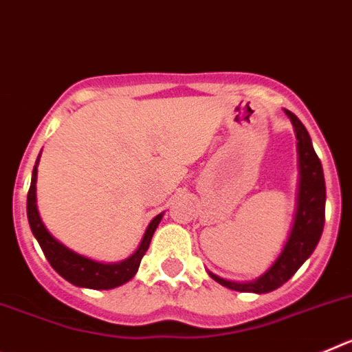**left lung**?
Listing matches in <instances>:
<instances>
[{"label":"left lung","mask_w":352,"mask_h":352,"mask_svg":"<svg viewBox=\"0 0 352 352\" xmlns=\"http://www.w3.org/2000/svg\"><path fill=\"white\" fill-rule=\"evenodd\" d=\"M285 114L291 118L294 130H296L298 153H300V192H298L296 219H294L291 236H289L280 257L256 282L236 284V282L223 280L220 276L210 273L213 280H217L223 287L232 289V291L259 292V294L275 291L298 272V268L309 259L321 239L326 206V185L321 160L314 151L312 141H310V135L303 123L291 111H285Z\"/></svg>","instance_id":"1"}]
</instances>
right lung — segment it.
<instances>
[{
    "instance_id": "right-lung-1",
    "label": "right lung",
    "mask_w": 352,
    "mask_h": 352,
    "mask_svg": "<svg viewBox=\"0 0 352 352\" xmlns=\"http://www.w3.org/2000/svg\"><path fill=\"white\" fill-rule=\"evenodd\" d=\"M38 164V162H36ZM28 220H30L31 232L35 234L36 241L42 247L43 256L47 257L49 264L56 272L63 276L65 280L70 284L79 285V287H88V289H113L118 285L125 284L132 278L139 270L142 256L146 254L149 247V241L153 238V232L157 226L160 223L162 214L155 217L151 223L148 226L144 232V238L141 241V247L132 257H129L123 263L118 264H102L95 263V261L82 257L76 252H72L60 241H56L45 226L40 220L38 210H36V166L33 169V176H31V185L28 190Z\"/></svg>"
}]
</instances>
